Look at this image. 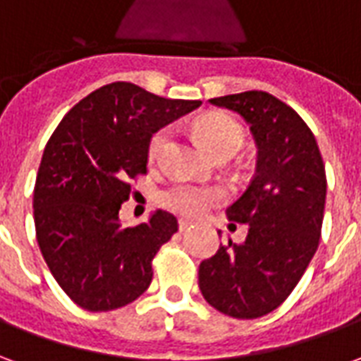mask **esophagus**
<instances>
[{
	"instance_id": "esophagus-1",
	"label": "esophagus",
	"mask_w": 361,
	"mask_h": 361,
	"mask_svg": "<svg viewBox=\"0 0 361 361\" xmlns=\"http://www.w3.org/2000/svg\"><path fill=\"white\" fill-rule=\"evenodd\" d=\"M191 220H185V219H180V222H178V226H180V230L183 232V230H188V228H191Z\"/></svg>"
}]
</instances>
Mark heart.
<instances>
[{"mask_svg": "<svg viewBox=\"0 0 361 361\" xmlns=\"http://www.w3.org/2000/svg\"><path fill=\"white\" fill-rule=\"evenodd\" d=\"M197 133L204 142V147L212 150L214 154H220L224 150H238L242 147L243 131L240 123L226 114H209L197 121ZM170 141V129H158L150 137L149 157H160V152ZM224 199V191L214 188H197V185H173L162 193V203L170 211L180 212L183 216H199L212 204L220 203Z\"/></svg>", "mask_w": 361, "mask_h": 361, "instance_id": "heart-1", "label": "heart"}]
</instances>
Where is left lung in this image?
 Returning <instances> with one entry per match:
<instances>
[{"instance_id":"obj_1","label":"left lung","mask_w":361,"mask_h":361,"mask_svg":"<svg viewBox=\"0 0 361 361\" xmlns=\"http://www.w3.org/2000/svg\"><path fill=\"white\" fill-rule=\"evenodd\" d=\"M209 102L250 123L257 168L250 188L226 211L230 230L235 222L247 224L245 242L228 240L204 259L199 265V288L220 313L257 319L292 294L317 251L325 164L307 123L276 96L247 90Z\"/></svg>"}]
</instances>
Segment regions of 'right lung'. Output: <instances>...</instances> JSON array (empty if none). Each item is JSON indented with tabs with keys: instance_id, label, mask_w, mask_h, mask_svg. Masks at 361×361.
I'll return each instance as SVG.
<instances>
[{
	"instance_id": "add662e5",
	"label": "right lung",
	"mask_w": 361,
	"mask_h": 361,
	"mask_svg": "<svg viewBox=\"0 0 361 361\" xmlns=\"http://www.w3.org/2000/svg\"><path fill=\"white\" fill-rule=\"evenodd\" d=\"M199 106L110 82L75 104L51 133L36 176V240L54 279L82 310H118L149 288L152 259L178 220L157 211L123 228L119 209L131 180L147 173L150 137Z\"/></svg>"
}]
</instances>
